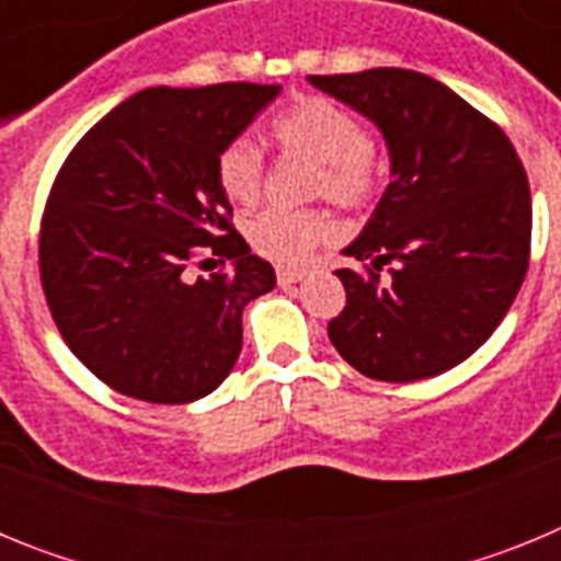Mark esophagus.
<instances>
[{
    "label": "esophagus",
    "mask_w": 561,
    "mask_h": 561,
    "mask_svg": "<svg viewBox=\"0 0 561 561\" xmlns=\"http://www.w3.org/2000/svg\"><path fill=\"white\" fill-rule=\"evenodd\" d=\"M306 277V270H295V266H280L277 270V284L280 286H295Z\"/></svg>",
    "instance_id": "1"
}]
</instances>
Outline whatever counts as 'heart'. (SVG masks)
I'll return each mask as SVG.
<instances>
[{"mask_svg":"<svg viewBox=\"0 0 561 561\" xmlns=\"http://www.w3.org/2000/svg\"><path fill=\"white\" fill-rule=\"evenodd\" d=\"M272 140L284 153L314 162L311 193L340 207H362L379 185V153L354 112L323 95L297 98L272 121ZM216 180L232 202H252L264 182V157L250 140H232L216 160ZM331 232L314 210L270 207L250 221V241L275 261H304Z\"/></svg>","mask_w":561,"mask_h":561,"instance_id":"obj_1","label":"heart"}]
</instances>
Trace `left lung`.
Wrapping results in <instances>:
<instances>
[{
    "label": "left lung",
    "mask_w": 561,
    "mask_h": 561,
    "mask_svg": "<svg viewBox=\"0 0 561 561\" xmlns=\"http://www.w3.org/2000/svg\"><path fill=\"white\" fill-rule=\"evenodd\" d=\"M311 87L368 117L390 153V185L342 255L393 263L378 286L336 270L345 309L329 340L379 381L455 368L503 323L531 250V191L517 151L489 117L413 69L309 76Z\"/></svg>",
    "instance_id": "obj_1"
}]
</instances>
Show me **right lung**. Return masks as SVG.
Returning <instances> with one entry per match:
<instances>
[{"instance_id":"right-lung-1","label":"right lung","mask_w":561,"mask_h":561,"mask_svg":"<svg viewBox=\"0 0 561 561\" xmlns=\"http://www.w3.org/2000/svg\"><path fill=\"white\" fill-rule=\"evenodd\" d=\"M277 92L142 89L58 171L38 241L44 295L69 351L117 393L187 404L230 376L244 306L275 289V270L232 230L216 160ZM202 245L233 272L191 282Z\"/></svg>"}]
</instances>
